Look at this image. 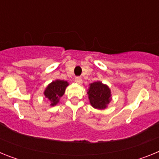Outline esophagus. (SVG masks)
Returning a JSON list of instances; mask_svg holds the SVG:
<instances>
[{
	"label": "esophagus",
	"mask_w": 159,
	"mask_h": 159,
	"mask_svg": "<svg viewBox=\"0 0 159 159\" xmlns=\"http://www.w3.org/2000/svg\"><path fill=\"white\" fill-rule=\"evenodd\" d=\"M75 82L76 83V84H81L83 83V80H82V79H81L80 77L77 76V77H75Z\"/></svg>",
	"instance_id": "1"
}]
</instances>
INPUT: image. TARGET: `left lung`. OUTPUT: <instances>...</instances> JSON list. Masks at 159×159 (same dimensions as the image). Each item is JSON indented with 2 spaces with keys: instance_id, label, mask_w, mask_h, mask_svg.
Masks as SVG:
<instances>
[{
  "instance_id": "left-lung-1",
  "label": "left lung",
  "mask_w": 159,
  "mask_h": 159,
  "mask_svg": "<svg viewBox=\"0 0 159 159\" xmlns=\"http://www.w3.org/2000/svg\"><path fill=\"white\" fill-rule=\"evenodd\" d=\"M90 103L95 109L103 110L111 101V92L107 84L96 81L89 84L88 89Z\"/></svg>"
}]
</instances>
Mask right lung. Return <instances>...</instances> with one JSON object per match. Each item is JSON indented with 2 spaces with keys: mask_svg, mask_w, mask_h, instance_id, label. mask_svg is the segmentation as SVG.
<instances>
[{
  "mask_svg": "<svg viewBox=\"0 0 159 159\" xmlns=\"http://www.w3.org/2000/svg\"><path fill=\"white\" fill-rule=\"evenodd\" d=\"M69 85L67 81L57 80L48 84L45 88L43 95L47 98L51 104L50 106H56L60 101V99L64 95L66 88Z\"/></svg>",
  "mask_w": 159,
  "mask_h": 159,
  "instance_id": "add662e5",
  "label": "right lung"
}]
</instances>
